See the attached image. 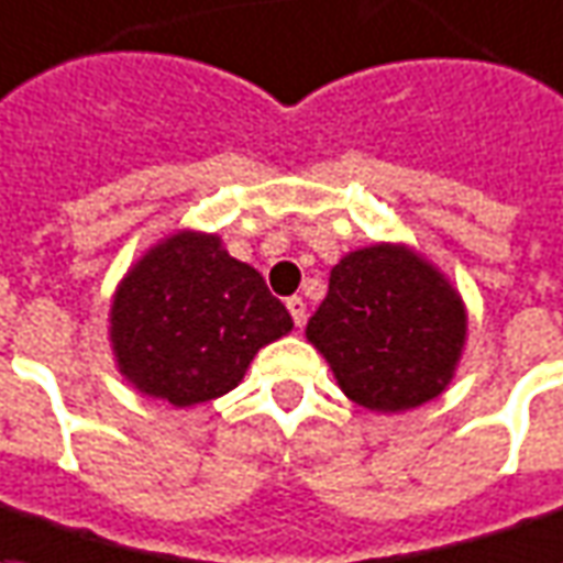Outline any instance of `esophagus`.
Segmentation results:
<instances>
[{
    "mask_svg": "<svg viewBox=\"0 0 563 563\" xmlns=\"http://www.w3.org/2000/svg\"><path fill=\"white\" fill-rule=\"evenodd\" d=\"M287 311H290V318H294V323H297V327H302V323H306V299L302 297L287 299Z\"/></svg>",
    "mask_w": 563,
    "mask_h": 563,
    "instance_id": "1",
    "label": "esophagus"
}]
</instances>
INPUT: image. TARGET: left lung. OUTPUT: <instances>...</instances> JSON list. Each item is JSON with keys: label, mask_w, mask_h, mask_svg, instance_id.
Wrapping results in <instances>:
<instances>
[{"label": "left lung", "mask_w": 563, "mask_h": 563, "mask_svg": "<svg viewBox=\"0 0 563 563\" xmlns=\"http://www.w3.org/2000/svg\"><path fill=\"white\" fill-rule=\"evenodd\" d=\"M351 401L399 413L438 399L455 375L467 311L446 276L399 242L347 252L306 327Z\"/></svg>", "instance_id": "left-lung-1"}]
</instances>
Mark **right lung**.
<instances>
[{
    "mask_svg": "<svg viewBox=\"0 0 563 563\" xmlns=\"http://www.w3.org/2000/svg\"><path fill=\"white\" fill-rule=\"evenodd\" d=\"M290 330L264 276L231 257L216 233L176 231L155 242L110 302L119 375L174 408L231 393L254 354Z\"/></svg>",
    "mask_w": 563,
    "mask_h": 563,
    "instance_id": "1",
    "label": "right lung"
}]
</instances>
